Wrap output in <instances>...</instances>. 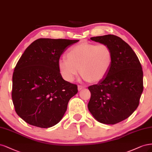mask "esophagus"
I'll return each mask as SVG.
<instances>
[{"label": "esophagus", "instance_id": "34e87169", "mask_svg": "<svg viewBox=\"0 0 152 152\" xmlns=\"http://www.w3.org/2000/svg\"><path fill=\"white\" fill-rule=\"evenodd\" d=\"M85 88V86H82V85H78V86H77V89H78V90L80 91V90H81L82 89Z\"/></svg>", "mask_w": 152, "mask_h": 152}]
</instances>
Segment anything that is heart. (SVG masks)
I'll list each match as a JSON object with an SVG mask.
<instances>
[{"label":"heart","mask_w":152,"mask_h":152,"mask_svg":"<svg viewBox=\"0 0 152 152\" xmlns=\"http://www.w3.org/2000/svg\"><path fill=\"white\" fill-rule=\"evenodd\" d=\"M67 56L68 59L58 61V67L62 77L69 82L74 81L80 71L85 80L99 81L109 72L113 61L112 51L105 44L83 43L70 48Z\"/></svg>","instance_id":"obj_1"}]
</instances>
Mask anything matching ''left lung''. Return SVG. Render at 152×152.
<instances>
[{"label": "left lung", "mask_w": 152, "mask_h": 152, "mask_svg": "<svg viewBox=\"0 0 152 152\" xmlns=\"http://www.w3.org/2000/svg\"><path fill=\"white\" fill-rule=\"evenodd\" d=\"M90 39L108 45L113 61L107 75L88 87V108L101 123L115 124L129 117L139 105L143 90L142 67L133 50L120 37L107 35Z\"/></svg>", "instance_id": "8db88e82"}]
</instances>
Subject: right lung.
I'll return each instance as SVG.
<instances>
[{"label":"right lung","instance_id":"1","mask_svg":"<svg viewBox=\"0 0 152 152\" xmlns=\"http://www.w3.org/2000/svg\"><path fill=\"white\" fill-rule=\"evenodd\" d=\"M78 41L39 38L19 58L13 72L12 99L17 114L28 124L48 128L62 119L77 86L63 79L58 62Z\"/></svg>","mask_w":152,"mask_h":152}]
</instances>
